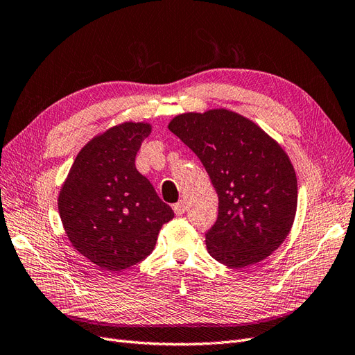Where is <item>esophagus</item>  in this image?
Returning <instances> with one entry per match:
<instances>
[{
	"mask_svg": "<svg viewBox=\"0 0 355 355\" xmlns=\"http://www.w3.org/2000/svg\"><path fill=\"white\" fill-rule=\"evenodd\" d=\"M174 212L177 216H183L184 212H186V202L184 200H180V202H177V204H174Z\"/></svg>",
	"mask_w": 355,
	"mask_h": 355,
	"instance_id": "1",
	"label": "esophagus"
}]
</instances>
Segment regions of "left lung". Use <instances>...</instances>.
I'll list each match as a JSON object with an SVG mask.
<instances>
[{
    "instance_id": "obj_1",
    "label": "left lung",
    "mask_w": 355,
    "mask_h": 355,
    "mask_svg": "<svg viewBox=\"0 0 355 355\" xmlns=\"http://www.w3.org/2000/svg\"><path fill=\"white\" fill-rule=\"evenodd\" d=\"M168 129L199 157L217 191L218 216L205 234L209 254L238 269L272 254L297 208L286 151L254 121L225 108L180 114Z\"/></svg>"
}]
</instances>
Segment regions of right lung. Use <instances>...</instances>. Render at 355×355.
<instances>
[{
    "label": "right lung",
    "instance_id": "1",
    "mask_svg": "<svg viewBox=\"0 0 355 355\" xmlns=\"http://www.w3.org/2000/svg\"><path fill=\"white\" fill-rule=\"evenodd\" d=\"M150 132L148 123L126 121L90 139L60 189L59 216L71 244L108 272L144 260L162 226L174 217L135 168L137 151Z\"/></svg>",
    "mask_w": 355,
    "mask_h": 355
}]
</instances>
